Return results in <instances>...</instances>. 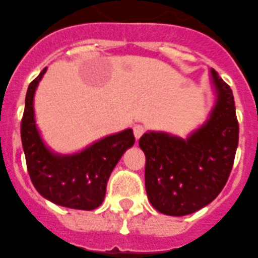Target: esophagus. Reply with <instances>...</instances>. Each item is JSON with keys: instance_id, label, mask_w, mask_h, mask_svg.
I'll list each match as a JSON object with an SVG mask.
<instances>
[{"instance_id": "obj_1", "label": "esophagus", "mask_w": 258, "mask_h": 258, "mask_svg": "<svg viewBox=\"0 0 258 258\" xmlns=\"http://www.w3.org/2000/svg\"><path fill=\"white\" fill-rule=\"evenodd\" d=\"M144 132H145V127L143 126V124H135V126H134V135H135L136 140L142 138Z\"/></svg>"}]
</instances>
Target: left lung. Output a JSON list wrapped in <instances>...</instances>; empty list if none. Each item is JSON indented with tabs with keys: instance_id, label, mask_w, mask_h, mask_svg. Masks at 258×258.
<instances>
[{
	"instance_id": "1",
	"label": "left lung",
	"mask_w": 258,
	"mask_h": 258,
	"mask_svg": "<svg viewBox=\"0 0 258 258\" xmlns=\"http://www.w3.org/2000/svg\"><path fill=\"white\" fill-rule=\"evenodd\" d=\"M217 105L203 127L185 140L162 132L144 134L145 189L154 209L187 216L212 203L225 187L239 143L234 95L212 69Z\"/></svg>"
}]
</instances>
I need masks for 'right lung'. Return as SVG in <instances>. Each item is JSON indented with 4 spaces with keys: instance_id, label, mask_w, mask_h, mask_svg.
Instances as JSON below:
<instances>
[{
    "instance_id": "obj_1",
    "label": "right lung",
    "mask_w": 258,
    "mask_h": 258,
    "mask_svg": "<svg viewBox=\"0 0 258 258\" xmlns=\"http://www.w3.org/2000/svg\"><path fill=\"white\" fill-rule=\"evenodd\" d=\"M46 69L28 86L21 138L27 170L41 196L64 208L93 210L104 201L111 171L135 138L132 130L104 138L74 156H55L42 144L33 116V93Z\"/></svg>"
}]
</instances>
